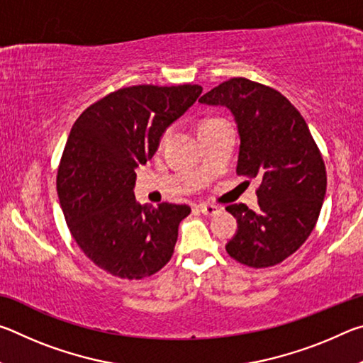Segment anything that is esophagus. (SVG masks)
<instances>
[{"label": "esophagus", "instance_id": "esophagus-1", "mask_svg": "<svg viewBox=\"0 0 363 363\" xmlns=\"http://www.w3.org/2000/svg\"><path fill=\"white\" fill-rule=\"evenodd\" d=\"M199 211L201 214H205V216H214V214L219 213V208L214 206V205H206V203H200L199 206Z\"/></svg>", "mask_w": 363, "mask_h": 363}]
</instances>
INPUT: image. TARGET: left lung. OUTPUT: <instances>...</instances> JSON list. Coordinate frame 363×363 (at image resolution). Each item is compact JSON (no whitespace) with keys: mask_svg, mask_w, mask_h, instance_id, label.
<instances>
[{"mask_svg":"<svg viewBox=\"0 0 363 363\" xmlns=\"http://www.w3.org/2000/svg\"><path fill=\"white\" fill-rule=\"evenodd\" d=\"M199 102L232 113L240 138L237 174L261 181L259 211L243 203L225 208L237 219L227 253L250 267L275 266L314 230L327 192L325 164L307 123L279 91L247 78L220 83Z\"/></svg>","mask_w":363,"mask_h":363,"instance_id":"left-lung-1","label":"left lung"}]
</instances>
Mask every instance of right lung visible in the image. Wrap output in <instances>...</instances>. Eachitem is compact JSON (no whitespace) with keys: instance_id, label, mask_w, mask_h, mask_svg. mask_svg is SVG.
I'll return each mask as SVG.
<instances>
[{"instance_id":"right-lung-1","label":"right lung","mask_w":363,"mask_h":363,"mask_svg":"<svg viewBox=\"0 0 363 363\" xmlns=\"http://www.w3.org/2000/svg\"><path fill=\"white\" fill-rule=\"evenodd\" d=\"M200 94L199 84L131 86L93 104L72 126L57 173L60 208L83 253L115 277H149L173 256L190 208L139 205L136 168Z\"/></svg>"}]
</instances>
